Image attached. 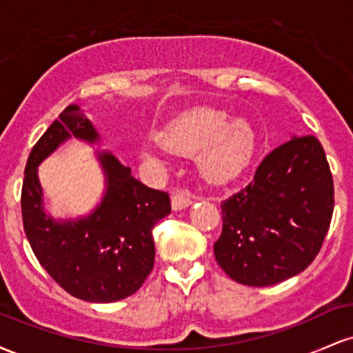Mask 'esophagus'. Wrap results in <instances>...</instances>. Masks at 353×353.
<instances>
[{"instance_id": "obj_1", "label": "esophagus", "mask_w": 353, "mask_h": 353, "mask_svg": "<svg viewBox=\"0 0 353 353\" xmlns=\"http://www.w3.org/2000/svg\"><path fill=\"white\" fill-rule=\"evenodd\" d=\"M172 209L174 210H181L189 208L192 204V196L188 192V190H177V192H172Z\"/></svg>"}]
</instances>
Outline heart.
I'll list each match as a JSON object with an SVG mask.
<instances>
[{
    "label": "heart",
    "instance_id": "1",
    "mask_svg": "<svg viewBox=\"0 0 353 353\" xmlns=\"http://www.w3.org/2000/svg\"><path fill=\"white\" fill-rule=\"evenodd\" d=\"M159 139L143 145V156L157 157L165 151L197 152L202 176L212 182H228L242 172L254 152V131L244 119L229 121L228 112L196 108L171 121Z\"/></svg>",
    "mask_w": 353,
    "mask_h": 353
}]
</instances>
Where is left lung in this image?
I'll return each instance as SVG.
<instances>
[{
    "mask_svg": "<svg viewBox=\"0 0 353 353\" xmlns=\"http://www.w3.org/2000/svg\"><path fill=\"white\" fill-rule=\"evenodd\" d=\"M217 264L244 285L267 287L305 270L334 214V179L317 137H292L269 152L252 181L221 202Z\"/></svg>",
    "mask_w": 353,
    "mask_h": 353,
    "instance_id": "obj_1",
    "label": "left lung"
}]
</instances>
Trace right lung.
Returning <instances> with one entry per match:
<instances>
[{"label":"right lung","instance_id":"1","mask_svg":"<svg viewBox=\"0 0 353 353\" xmlns=\"http://www.w3.org/2000/svg\"><path fill=\"white\" fill-rule=\"evenodd\" d=\"M94 143L98 132L78 104H70L31 149L21 189L23 225L31 249L48 274L74 297L116 302L141 289L154 267L152 229L171 214L164 190L131 176L111 154H99L108 192L88 219L56 222L43 210L38 164L68 137Z\"/></svg>","mask_w":353,"mask_h":353}]
</instances>
